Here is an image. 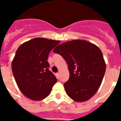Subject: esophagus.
Here are the masks:
<instances>
[{
  "label": "esophagus",
  "mask_w": 121,
  "mask_h": 121,
  "mask_svg": "<svg viewBox=\"0 0 121 121\" xmlns=\"http://www.w3.org/2000/svg\"><path fill=\"white\" fill-rule=\"evenodd\" d=\"M56 77H57V78L58 79L60 78V75H59V73H56Z\"/></svg>",
  "instance_id": "esophagus-1"
}]
</instances>
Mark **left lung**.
I'll use <instances>...</instances> for the list:
<instances>
[{
	"mask_svg": "<svg viewBox=\"0 0 121 121\" xmlns=\"http://www.w3.org/2000/svg\"><path fill=\"white\" fill-rule=\"evenodd\" d=\"M53 52L64 57L68 65L70 78L64 86L68 96L77 102L93 96L106 68L100 49L89 42L74 40L59 45Z\"/></svg>",
	"mask_w": 121,
	"mask_h": 121,
	"instance_id": "8db88e82",
	"label": "left lung"
}]
</instances>
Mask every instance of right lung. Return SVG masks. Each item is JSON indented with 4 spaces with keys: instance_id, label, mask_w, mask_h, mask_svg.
<instances>
[{
    "instance_id": "add662e5",
    "label": "right lung",
    "mask_w": 121,
    "mask_h": 121,
    "mask_svg": "<svg viewBox=\"0 0 121 121\" xmlns=\"http://www.w3.org/2000/svg\"><path fill=\"white\" fill-rule=\"evenodd\" d=\"M60 41L35 38L21 45L12 62V71L17 86L28 98L45 99L51 93L57 79L49 70L50 51Z\"/></svg>"
}]
</instances>
